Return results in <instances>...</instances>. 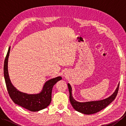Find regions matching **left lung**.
<instances>
[{"label":"left lung","mask_w":126,"mask_h":126,"mask_svg":"<svg viewBox=\"0 0 126 126\" xmlns=\"http://www.w3.org/2000/svg\"><path fill=\"white\" fill-rule=\"evenodd\" d=\"M119 84H120L119 83L116 90H115L113 94L107 98L100 101L79 102L74 98L73 94H72V88L70 84L68 83L69 94H70V96H69L70 102L75 110L79 112V113L86 115L96 113L106 108L114 100L117 94V93H118Z\"/></svg>","instance_id":"1"}]
</instances>
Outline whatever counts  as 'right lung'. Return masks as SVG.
Listing matches in <instances>:
<instances>
[{
  "mask_svg": "<svg viewBox=\"0 0 126 126\" xmlns=\"http://www.w3.org/2000/svg\"><path fill=\"white\" fill-rule=\"evenodd\" d=\"M10 47L5 59L4 75L6 88L13 102L31 111H38L46 108L51 101V94L53 85L62 79L61 76L48 80L45 83L41 92L38 94H29L18 90L11 82L8 72V60L10 52Z\"/></svg>",
  "mask_w": 126,
  "mask_h": 126,
  "instance_id": "right-lung-1",
  "label": "right lung"
}]
</instances>
